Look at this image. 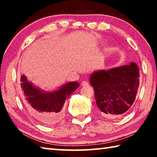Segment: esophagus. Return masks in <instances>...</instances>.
I'll return each mask as SVG.
<instances>
[{
    "label": "esophagus",
    "instance_id": "obj_1",
    "mask_svg": "<svg viewBox=\"0 0 157 157\" xmlns=\"http://www.w3.org/2000/svg\"><path fill=\"white\" fill-rule=\"evenodd\" d=\"M82 86H89V82L86 81H83L82 82Z\"/></svg>",
    "mask_w": 157,
    "mask_h": 157
}]
</instances>
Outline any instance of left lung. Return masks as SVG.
Here are the masks:
<instances>
[{
    "label": "left lung",
    "instance_id": "left-lung-1",
    "mask_svg": "<svg viewBox=\"0 0 157 157\" xmlns=\"http://www.w3.org/2000/svg\"><path fill=\"white\" fill-rule=\"evenodd\" d=\"M139 70L129 65L99 71L91 75L96 104L101 115L114 118L125 114L134 103L139 86Z\"/></svg>",
    "mask_w": 157,
    "mask_h": 157
}]
</instances>
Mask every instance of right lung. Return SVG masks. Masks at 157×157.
Wrapping results in <instances>:
<instances>
[{
    "mask_svg": "<svg viewBox=\"0 0 157 157\" xmlns=\"http://www.w3.org/2000/svg\"><path fill=\"white\" fill-rule=\"evenodd\" d=\"M79 86L77 82H68L56 91L44 93L28 82L25 76L21 78V87L26 107L34 118L47 125H53L62 118L65 100Z\"/></svg>",
    "mask_w": 157,
    "mask_h": 157,
    "instance_id": "obj_1",
    "label": "right lung"
}]
</instances>
